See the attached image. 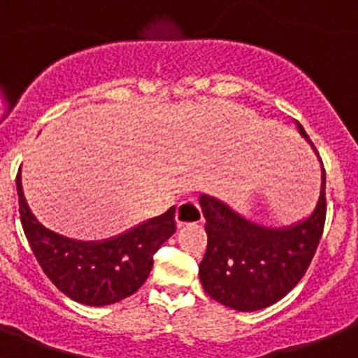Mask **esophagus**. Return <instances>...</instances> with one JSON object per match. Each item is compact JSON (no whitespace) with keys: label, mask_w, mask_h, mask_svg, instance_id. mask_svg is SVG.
<instances>
[{"label":"esophagus","mask_w":358,"mask_h":358,"mask_svg":"<svg viewBox=\"0 0 358 358\" xmlns=\"http://www.w3.org/2000/svg\"><path fill=\"white\" fill-rule=\"evenodd\" d=\"M201 221H203V212H201V206L197 201L188 199L177 205V210H176L177 227L194 225V223H201Z\"/></svg>","instance_id":"1"}]
</instances>
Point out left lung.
Segmentation results:
<instances>
[{
    "label": "left lung",
    "instance_id": "1",
    "mask_svg": "<svg viewBox=\"0 0 358 358\" xmlns=\"http://www.w3.org/2000/svg\"><path fill=\"white\" fill-rule=\"evenodd\" d=\"M294 124L315 150L302 124ZM199 205L208 236L199 264L203 289L221 306L259 311L282 300L311 264L326 221V170L322 166L320 196L311 214L287 227L254 223L208 194H201Z\"/></svg>",
    "mask_w": 358,
    "mask_h": 358
}]
</instances>
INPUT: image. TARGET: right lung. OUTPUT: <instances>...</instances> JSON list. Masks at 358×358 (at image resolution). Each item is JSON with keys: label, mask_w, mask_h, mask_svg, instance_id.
Returning a JSON list of instances; mask_svg holds the SVG:
<instances>
[{"label": "right lung", "mask_w": 358, "mask_h": 358, "mask_svg": "<svg viewBox=\"0 0 358 358\" xmlns=\"http://www.w3.org/2000/svg\"><path fill=\"white\" fill-rule=\"evenodd\" d=\"M23 232L38 264L66 296L84 306H109L137 292L153 267V254L176 232V206L113 238L80 241L45 229L16 177Z\"/></svg>", "instance_id": "add662e5"}]
</instances>
